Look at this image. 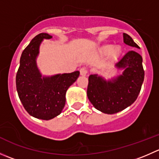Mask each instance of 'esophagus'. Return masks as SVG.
Wrapping results in <instances>:
<instances>
[{"instance_id":"1","label":"esophagus","mask_w":159,"mask_h":159,"mask_svg":"<svg viewBox=\"0 0 159 159\" xmlns=\"http://www.w3.org/2000/svg\"><path fill=\"white\" fill-rule=\"evenodd\" d=\"M80 73H81V75H83V76H85V75H87L88 73H89V69H88V68H86V67H82V68L80 69Z\"/></svg>"}]
</instances>
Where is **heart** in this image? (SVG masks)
<instances>
[{"instance_id": "obj_1", "label": "heart", "mask_w": 159, "mask_h": 159, "mask_svg": "<svg viewBox=\"0 0 159 159\" xmlns=\"http://www.w3.org/2000/svg\"><path fill=\"white\" fill-rule=\"evenodd\" d=\"M108 50H109V49H108ZM118 53H119V50H118V48L115 49L113 51V55H117V54H118Z\"/></svg>"}]
</instances>
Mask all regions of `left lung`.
Segmentation results:
<instances>
[{
	"label": "left lung",
	"mask_w": 159,
	"mask_h": 159,
	"mask_svg": "<svg viewBox=\"0 0 159 159\" xmlns=\"http://www.w3.org/2000/svg\"><path fill=\"white\" fill-rule=\"evenodd\" d=\"M124 42L132 48L139 45L127 34H123ZM124 68L122 75L106 81L96 75L89 77L87 95L93 106L105 114H115L128 108L137 99L145 78L142 57L135 51H128L116 64Z\"/></svg>",
	"instance_id": "obj_1"
}]
</instances>
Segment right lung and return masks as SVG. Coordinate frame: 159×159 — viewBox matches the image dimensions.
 I'll return each mask as SVG.
<instances>
[{
	"label": "right lung",
	"instance_id": "add662e5",
	"mask_svg": "<svg viewBox=\"0 0 159 159\" xmlns=\"http://www.w3.org/2000/svg\"><path fill=\"white\" fill-rule=\"evenodd\" d=\"M51 38L48 34L41 33L32 39L22 52L16 75V88L24 108L31 116L42 120L52 119L60 115L65 105L67 90L80 74L76 70L41 78L36 57L42 40Z\"/></svg>",
	"mask_w": 159,
	"mask_h": 159
}]
</instances>
